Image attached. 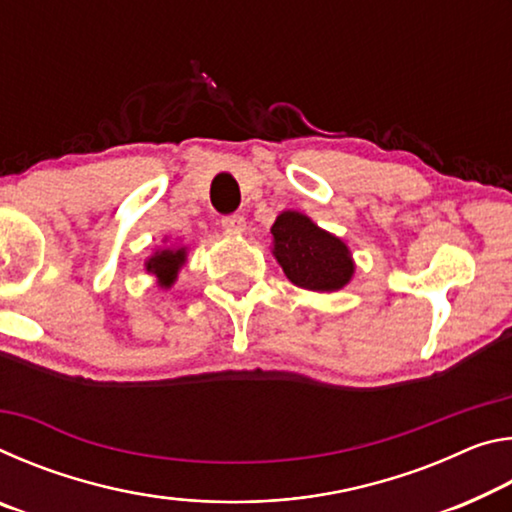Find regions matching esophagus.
<instances>
[{
  "label": "esophagus",
  "mask_w": 512,
  "mask_h": 512,
  "mask_svg": "<svg viewBox=\"0 0 512 512\" xmlns=\"http://www.w3.org/2000/svg\"><path fill=\"white\" fill-rule=\"evenodd\" d=\"M221 225L225 232H232V235H239V232L246 230V219L241 214H228L221 219Z\"/></svg>",
  "instance_id": "obj_1"
}]
</instances>
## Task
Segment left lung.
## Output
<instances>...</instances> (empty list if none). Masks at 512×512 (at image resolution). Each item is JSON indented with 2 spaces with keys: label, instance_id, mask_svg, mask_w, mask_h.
Wrapping results in <instances>:
<instances>
[{
  "label": "left lung",
  "instance_id": "left-lung-1",
  "mask_svg": "<svg viewBox=\"0 0 512 512\" xmlns=\"http://www.w3.org/2000/svg\"><path fill=\"white\" fill-rule=\"evenodd\" d=\"M273 255L296 287L336 291L350 282L354 264L339 237L320 230L309 216L282 212L273 223Z\"/></svg>",
  "mask_w": 512,
  "mask_h": 512
}]
</instances>
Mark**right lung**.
I'll list each match as a JSON object with an SVG mask.
<instances>
[{
  "instance_id": "right-lung-1",
  "label": "right lung",
  "mask_w": 512,
  "mask_h": 512,
  "mask_svg": "<svg viewBox=\"0 0 512 512\" xmlns=\"http://www.w3.org/2000/svg\"><path fill=\"white\" fill-rule=\"evenodd\" d=\"M185 264V248L180 250H160L155 253L149 262H146V271L158 275L162 287H171L173 280H176L178 268Z\"/></svg>"
}]
</instances>
